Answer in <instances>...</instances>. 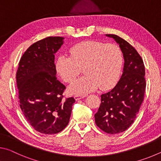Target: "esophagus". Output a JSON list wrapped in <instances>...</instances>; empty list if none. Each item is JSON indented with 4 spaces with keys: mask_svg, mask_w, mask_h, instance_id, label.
<instances>
[{
    "mask_svg": "<svg viewBox=\"0 0 161 161\" xmlns=\"http://www.w3.org/2000/svg\"><path fill=\"white\" fill-rule=\"evenodd\" d=\"M86 97V95H75V96L74 97L75 100H80L81 99H83V98H84Z\"/></svg>",
    "mask_w": 161,
    "mask_h": 161,
    "instance_id": "esophagus-1",
    "label": "esophagus"
}]
</instances>
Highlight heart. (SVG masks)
I'll return each instance as SVG.
<instances>
[{
  "label": "heart",
  "mask_w": 161,
  "mask_h": 161,
  "mask_svg": "<svg viewBox=\"0 0 161 161\" xmlns=\"http://www.w3.org/2000/svg\"><path fill=\"white\" fill-rule=\"evenodd\" d=\"M123 64L121 49L115 44L89 40L70 49V56L61 54L56 61V69L64 81L71 83L84 67L85 75L69 87L71 93L84 94L98 87L108 89L118 81Z\"/></svg>",
  "instance_id": "obj_1"
}]
</instances>
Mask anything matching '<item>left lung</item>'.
<instances>
[{
  "mask_svg": "<svg viewBox=\"0 0 161 161\" xmlns=\"http://www.w3.org/2000/svg\"><path fill=\"white\" fill-rule=\"evenodd\" d=\"M106 36L119 45L124 59V71L114 88L102 94L94 119L100 129L116 134L129 129L139 111L146 89L145 67L140 54L127 41L116 35Z\"/></svg>",
  "mask_w": 161,
  "mask_h": 161,
  "instance_id": "1",
  "label": "left lung"
}]
</instances>
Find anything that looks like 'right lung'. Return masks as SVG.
Instances as JSON below:
<instances>
[{"instance_id": "right-lung-1", "label": "right lung", "mask_w": 161, "mask_h": 161, "mask_svg": "<svg viewBox=\"0 0 161 161\" xmlns=\"http://www.w3.org/2000/svg\"><path fill=\"white\" fill-rule=\"evenodd\" d=\"M64 37H47L30 46L16 72L19 103L24 116L37 131L55 134L69 123L73 97L64 98L66 89L58 80L54 54Z\"/></svg>"}]
</instances>
